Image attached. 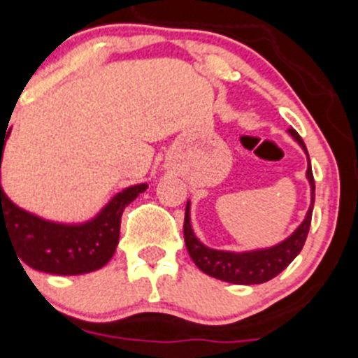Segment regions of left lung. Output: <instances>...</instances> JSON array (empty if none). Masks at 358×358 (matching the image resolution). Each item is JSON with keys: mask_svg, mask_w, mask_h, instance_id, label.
Masks as SVG:
<instances>
[{"mask_svg": "<svg viewBox=\"0 0 358 358\" xmlns=\"http://www.w3.org/2000/svg\"><path fill=\"white\" fill-rule=\"evenodd\" d=\"M288 132L302 146L307 160H309V153H307V148L299 132L295 129H288ZM306 176L310 185V205L306 213V219L302 220V224L288 238L282 240L277 245L265 247V249L231 252V250H217L206 247L205 243L199 242V238L192 231V226H190V203L187 201L185 220H183V238H185L187 250H189L190 258L196 263V266L201 272H205L206 275L226 280V282H231V285H262V282H266V280L279 275L299 256L310 228V217H313V206H315V178H313L310 162L307 164Z\"/></svg>", "mask_w": 358, "mask_h": 358, "instance_id": "1", "label": "left lung"}]
</instances>
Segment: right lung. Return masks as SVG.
<instances>
[{
    "label": "right lung",
    "instance_id": "1",
    "mask_svg": "<svg viewBox=\"0 0 358 358\" xmlns=\"http://www.w3.org/2000/svg\"><path fill=\"white\" fill-rule=\"evenodd\" d=\"M8 134L10 130L0 132V168ZM146 187V183L127 187L113 196L93 219L79 224H63L42 219L10 201L1 187L0 171V243L3 238L8 240L19 259L38 272L55 275L95 272L108 265L115 255L123 210L145 192Z\"/></svg>",
    "mask_w": 358,
    "mask_h": 358
}]
</instances>
